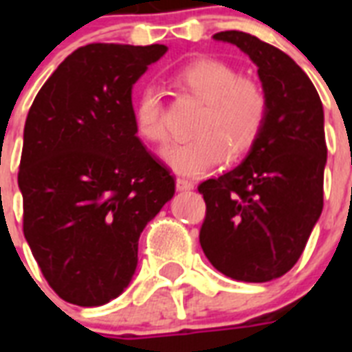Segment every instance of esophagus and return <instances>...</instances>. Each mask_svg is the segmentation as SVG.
<instances>
[{
  "label": "esophagus",
  "instance_id": "obj_1",
  "mask_svg": "<svg viewBox=\"0 0 352 352\" xmlns=\"http://www.w3.org/2000/svg\"><path fill=\"white\" fill-rule=\"evenodd\" d=\"M175 186L179 192H186V190H193V182L186 181V179H177Z\"/></svg>",
  "mask_w": 352,
  "mask_h": 352
}]
</instances>
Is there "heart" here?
<instances>
[{
    "instance_id": "b5f03b06",
    "label": "heart",
    "mask_w": 352,
    "mask_h": 352,
    "mask_svg": "<svg viewBox=\"0 0 352 352\" xmlns=\"http://www.w3.org/2000/svg\"><path fill=\"white\" fill-rule=\"evenodd\" d=\"M173 84L203 102L192 124L193 137L166 149L164 159L181 175L201 177L225 160L239 159L257 142L267 124L268 96L254 78L241 76L228 62L195 58L177 69ZM138 137L155 146L168 142L164 100L159 89L146 87L133 104Z\"/></svg>"
}]
</instances>
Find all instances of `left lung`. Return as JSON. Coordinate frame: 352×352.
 <instances>
[{
    "instance_id": "left-lung-1",
    "label": "left lung",
    "mask_w": 352,
    "mask_h": 352,
    "mask_svg": "<svg viewBox=\"0 0 352 352\" xmlns=\"http://www.w3.org/2000/svg\"><path fill=\"white\" fill-rule=\"evenodd\" d=\"M214 38L237 45L256 63L268 117L237 168L199 184L206 203L199 243L225 276L265 283L294 267L322 215V100L303 69L278 47L239 30Z\"/></svg>"
}]
</instances>
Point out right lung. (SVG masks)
Here are the masks:
<instances>
[{"instance_id":"add662e5","label":"right lung","mask_w":352,"mask_h":352,"mask_svg":"<svg viewBox=\"0 0 352 352\" xmlns=\"http://www.w3.org/2000/svg\"><path fill=\"white\" fill-rule=\"evenodd\" d=\"M166 51L159 43L78 47L25 120V239L47 283L73 305H104L124 292L144 226L175 193L168 166L137 137L131 104L133 84Z\"/></svg>"}]
</instances>
